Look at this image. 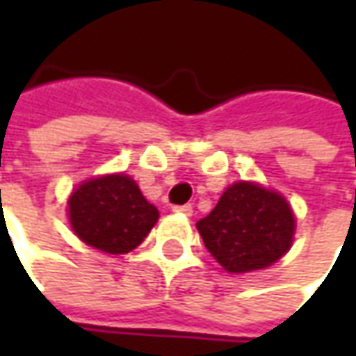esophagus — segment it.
I'll return each instance as SVG.
<instances>
[{
	"mask_svg": "<svg viewBox=\"0 0 356 356\" xmlns=\"http://www.w3.org/2000/svg\"><path fill=\"white\" fill-rule=\"evenodd\" d=\"M172 212L182 213V216H192L194 210H192V206H190V204H184V206H174V208H172Z\"/></svg>",
	"mask_w": 356,
	"mask_h": 356,
	"instance_id": "1",
	"label": "esophagus"
}]
</instances>
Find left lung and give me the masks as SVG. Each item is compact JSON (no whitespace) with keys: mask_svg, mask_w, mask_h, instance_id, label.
Instances as JSON below:
<instances>
[{"mask_svg":"<svg viewBox=\"0 0 356 356\" xmlns=\"http://www.w3.org/2000/svg\"><path fill=\"white\" fill-rule=\"evenodd\" d=\"M204 245L229 273L273 266L293 243L295 216L280 192L236 182L198 224Z\"/></svg>","mask_w":356,"mask_h":356,"instance_id":"obj_1","label":"left lung"}]
</instances>
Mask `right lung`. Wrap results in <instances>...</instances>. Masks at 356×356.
<instances>
[{"instance_id": "add662e5", "label": "right lung", "mask_w": 356, "mask_h": 356, "mask_svg": "<svg viewBox=\"0 0 356 356\" xmlns=\"http://www.w3.org/2000/svg\"><path fill=\"white\" fill-rule=\"evenodd\" d=\"M69 222L79 239L104 253H129L158 222L156 206L127 174L90 178L69 198Z\"/></svg>"}]
</instances>
